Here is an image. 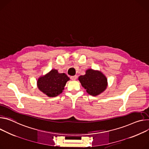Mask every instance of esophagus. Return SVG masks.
<instances>
[{"label": "esophagus", "mask_w": 149, "mask_h": 149, "mask_svg": "<svg viewBox=\"0 0 149 149\" xmlns=\"http://www.w3.org/2000/svg\"><path fill=\"white\" fill-rule=\"evenodd\" d=\"M77 78V75H75V76H72V77H71V79H72V80H76V79Z\"/></svg>", "instance_id": "esophagus-1"}]
</instances>
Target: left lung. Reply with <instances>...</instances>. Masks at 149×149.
Segmentation results:
<instances>
[{
    "mask_svg": "<svg viewBox=\"0 0 149 149\" xmlns=\"http://www.w3.org/2000/svg\"><path fill=\"white\" fill-rule=\"evenodd\" d=\"M81 86L87 93L93 96H96L103 92L107 86V79L105 75L99 71L88 69L86 74L78 78Z\"/></svg>",
    "mask_w": 149,
    "mask_h": 149,
    "instance_id": "1",
    "label": "left lung"
}]
</instances>
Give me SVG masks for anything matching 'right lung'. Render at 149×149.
<instances>
[{
	"label": "right lung",
	"mask_w": 149,
	"mask_h": 149,
	"mask_svg": "<svg viewBox=\"0 0 149 149\" xmlns=\"http://www.w3.org/2000/svg\"><path fill=\"white\" fill-rule=\"evenodd\" d=\"M70 78L65 73L52 70L45 75L40 77L37 81L38 89L50 97H56L62 93Z\"/></svg>",
	"instance_id": "right-lung-1"
}]
</instances>
